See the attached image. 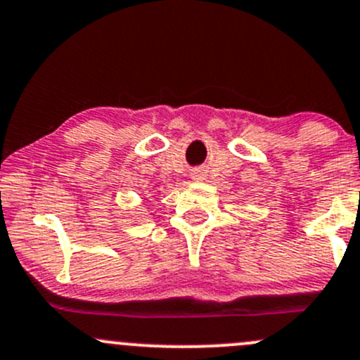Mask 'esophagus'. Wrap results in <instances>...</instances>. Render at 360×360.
Instances as JSON below:
<instances>
[{
  "instance_id": "obj_1",
  "label": "esophagus",
  "mask_w": 360,
  "mask_h": 360,
  "mask_svg": "<svg viewBox=\"0 0 360 360\" xmlns=\"http://www.w3.org/2000/svg\"><path fill=\"white\" fill-rule=\"evenodd\" d=\"M195 179H202V177H200V174H198V172L195 174Z\"/></svg>"
}]
</instances>
